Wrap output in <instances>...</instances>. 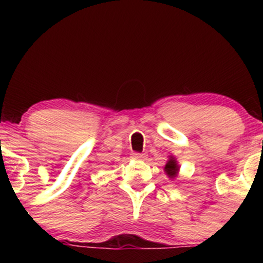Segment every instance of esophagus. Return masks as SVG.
<instances>
[{
    "mask_svg": "<svg viewBox=\"0 0 263 263\" xmlns=\"http://www.w3.org/2000/svg\"><path fill=\"white\" fill-rule=\"evenodd\" d=\"M146 155L144 153H132V158L135 159H143Z\"/></svg>",
    "mask_w": 263,
    "mask_h": 263,
    "instance_id": "esophagus-1",
    "label": "esophagus"
}]
</instances>
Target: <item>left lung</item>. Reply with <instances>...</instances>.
<instances>
[{
    "mask_svg": "<svg viewBox=\"0 0 263 263\" xmlns=\"http://www.w3.org/2000/svg\"><path fill=\"white\" fill-rule=\"evenodd\" d=\"M165 172H167V174L168 176H174V174H176V172H177V164H176V162L173 161V159H171L170 162L167 163V164H165Z\"/></svg>",
    "mask_w": 263,
    "mask_h": 263,
    "instance_id": "1",
    "label": "left lung"
}]
</instances>
